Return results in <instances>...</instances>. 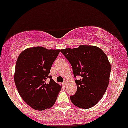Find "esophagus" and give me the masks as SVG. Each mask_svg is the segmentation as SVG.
I'll return each instance as SVG.
<instances>
[{"mask_svg":"<svg viewBox=\"0 0 128 128\" xmlns=\"http://www.w3.org/2000/svg\"><path fill=\"white\" fill-rule=\"evenodd\" d=\"M67 81H64V82H63V85H64V86H66L67 85Z\"/></svg>","mask_w":128,"mask_h":128,"instance_id":"obj_1","label":"esophagus"}]
</instances>
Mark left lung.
Here are the masks:
<instances>
[{
  "mask_svg": "<svg viewBox=\"0 0 128 128\" xmlns=\"http://www.w3.org/2000/svg\"><path fill=\"white\" fill-rule=\"evenodd\" d=\"M61 53L70 63L77 90L70 96L72 103L82 109L95 106L102 99L109 82L110 64L101 48L92 46L65 48Z\"/></svg>",
  "mask_w": 128,
  "mask_h": 128,
  "instance_id": "1",
  "label": "left lung"
}]
</instances>
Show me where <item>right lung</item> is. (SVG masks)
<instances>
[{
  "label": "right lung",
  "instance_id": "add662e5",
  "mask_svg": "<svg viewBox=\"0 0 128 128\" xmlns=\"http://www.w3.org/2000/svg\"><path fill=\"white\" fill-rule=\"evenodd\" d=\"M60 52L32 47L24 50L17 60L14 75L16 88L24 101L35 110L52 107L61 90V86L48 75Z\"/></svg>",
  "mask_w": 128,
  "mask_h": 128
}]
</instances>
